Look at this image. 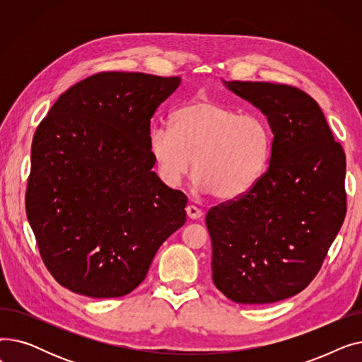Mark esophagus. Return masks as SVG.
<instances>
[{"label":"esophagus","mask_w":362,"mask_h":362,"mask_svg":"<svg viewBox=\"0 0 362 362\" xmlns=\"http://www.w3.org/2000/svg\"><path fill=\"white\" fill-rule=\"evenodd\" d=\"M186 214H187L189 218L198 220V218L202 217V210H199V208L195 206V205H187L186 206Z\"/></svg>","instance_id":"esophagus-1"}]
</instances>
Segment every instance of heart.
Masks as SVG:
<instances>
[{"instance_id": "b5f03b06", "label": "heart", "mask_w": 362, "mask_h": 362, "mask_svg": "<svg viewBox=\"0 0 362 362\" xmlns=\"http://www.w3.org/2000/svg\"><path fill=\"white\" fill-rule=\"evenodd\" d=\"M273 133L258 114L197 100L171 116V127L156 126L149 149L161 180L177 186L191 171L202 192L220 201L248 194L269 167Z\"/></svg>"}]
</instances>
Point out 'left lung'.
Here are the masks:
<instances>
[{"mask_svg": "<svg viewBox=\"0 0 362 362\" xmlns=\"http://www.w3.org/2000/svg\"><path fill=\"white\" fill-rule=\"evenodd\" d=\"M267 116L269 168L239 199L213 206V281L238 303H272L305 289L346 216L344 148L320 105L295 86L224 82Z\"/></svg>", "mask_w": 362, "mask_h": 362, "instance_id": "obj_1", "label": "left lung"}]
</instances>
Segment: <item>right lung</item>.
<instances>
[{
    "instance_id": "obj_1",
    "label": "right lung",
    "mask_w": 362,
    "mask_h": 362,
    "mask_svg": "<svg viewBox=\"0 0 362 362\" xmlns=\"http://www.w3.org/2000/svg\"><path fill=\"white\" fill-rule=\"evenodd\" d=\"M180 78L103 71L67 89L37 126L26 214L41 258L69 291L136 289L186 221L183 192L156 175L151 119Z\"/></svg>"
}]
</instances>
